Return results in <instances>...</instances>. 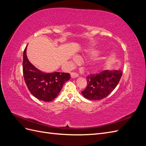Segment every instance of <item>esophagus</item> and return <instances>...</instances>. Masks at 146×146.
Returning a JSON list of instances; mask_svg holds the SVG:
<instances>
[{"label":"esophagus","mask_w":146,"mask_h":146,"mask_svg":"<svg viewBox=\"0 0 146 146\" xmlns=\"http://www.w3.org/2000/svg\"><path fill=\"white\" fill-rule=\"evenodd\" d=\"M70 77H71V78H77L78 77V74H77L76 72H72V73H70Z\"/></svg>","instance_id":"esophagus-1"}]
</instances>
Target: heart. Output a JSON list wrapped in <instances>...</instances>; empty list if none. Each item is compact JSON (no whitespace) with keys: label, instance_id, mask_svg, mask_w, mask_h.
Instances as JSON below:
<instances>
[{"label":"heart","instance_id":"1","mask_svg":"<svg viewBox=\"0 0 146 146\" xmlns=\"http://www.w3.org/2000/svg\"><path fill=\"white\" fill-rule=\"evenodd\" d=\"M89 54L91 55H94L96 54V52H94V51H89ZM73 60L76 61L77 60L76 57H74V58H73Z\"/></svg>","mask_w":146,"mask_h":146}]
</instances>
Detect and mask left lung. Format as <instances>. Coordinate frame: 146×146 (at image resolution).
Here are the masks:
<instances>
[{
  "label": "left lung",
  "mask_w": 146,
  "mask_h": 146,
  "mask_svg": "<svg viewBox=\"0 0 146 146\" xmlns=\"http://www.w3.org/2000/svg\"><path fill=\"white\" fill-rule=\"evenodd\" d=\"M122 72L119 70H105L100 73L88 76L87 86L82 91L84 98L90 100L102 99L108 96L116 87Z\"/></svg>",
  "instance_id": "1"
}]
</instances>
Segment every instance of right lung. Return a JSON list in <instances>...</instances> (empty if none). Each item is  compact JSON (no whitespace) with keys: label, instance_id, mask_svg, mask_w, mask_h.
<instances>
[{"label":"right lung","instance_id":"obj_1","mask_svg":"<svg viewBox=\"0 0 146 146\" xmlns=\"http://www.w3.org/2000/svg\"><path fill=\"white\" fill-rule=\"evenodd\" d=\"M25 47L23 54V74L29 90L38 99L44 102L54 100L65 82L70 78L69 73L44 72L37 69L27 58Z\"/></svg>","mask_w":146,"mask_h":146}]
</instances>
